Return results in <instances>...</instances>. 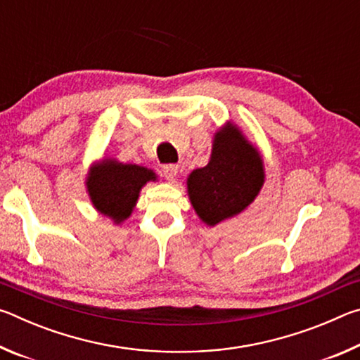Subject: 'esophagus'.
<instances>
[{"label": "esophagus", "mask_w": 360, "mask_h": 360, "mask_svg": "<svg viewBox=\"0 0 360 360\" xmlns=\"http://www.w3.org/2000/svg\"><path fill=\"white\" fill-rule=\"evenodd\" d=\"M178 169H179L178 165H174V163H169V165L163 167V176H165V178L169 182H173L176 178H178Z\"/></svg>", "instance_id": "obj_1"}]
</instances>
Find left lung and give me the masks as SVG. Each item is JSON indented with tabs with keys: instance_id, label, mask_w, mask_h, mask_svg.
Returning <instances> with one entry per match:
<instances>
[{
	"instance_id": "obj_1",
	"label": "left lung",
	"mask_w": 360,
	"mask_h": 360,
	"mask_svg": "<svg viewBox=\"0 0 360 360\" xmlns=\"http://www.w3.org/2000/svg\"><path fill=\"white\" fill-rule=\"evenodd\" d=\"M264 182L259 150L238 127L227 122L214 135L208 165L188 174L187 192L197 216L212 227L245 211Z\"/></svg>"
}]
</instances>
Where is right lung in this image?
<instances>
[{"instance_id":"right-lung-1","label":"right lung","mask_w":360,"mask_h":360,"mask_svg":"<svg viewBox=\"0 0 360 360\" xmlns=\"http://www.w3.org/2000/svg\"><path fill=\"white\" fill-rule=\"evenodd\" d=\"M155 179L149 168L105 158L90 168L85 186L95 210L120 224L130 217L141 188Z\"/></svg>"}]
</instances>
